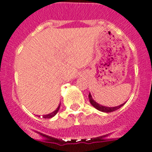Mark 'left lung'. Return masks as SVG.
Instances as JSON below:
<instances>
[{
  "mask_svg": "<svg viewBox=\"0 0 152 152\" xmlns=\"http://www.w3.org/2000/svg\"><path fill=\"white\" fill-rule=\"evenodd\" d=\"M88 98H89V102H90V103L91 104V105L93 106V107H95L96 109H98V111H102V112H106V113H109V112H112V111H116V110L119 109L120 107H122L124 104H125V102H124V103L121 104V105L116 106V107H106V106H103L102 105V104H99L97 103V102H96L93 98H92V96L90 93H89Z\"/></svg>",
  "mask_w": 152,
  "mask_h": 152,
  "instance_id": "1",
  "label": "left lung"
}]
</instances>
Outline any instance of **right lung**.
Listing matches in <instances>:
<instances>
[{
	"label": "right lung",
	"instance_id": "obj_1",
	"mask_svg": "<svg viewBox=\"0 0 152 152\" xmlns=\"http://www.w3.org/2000/svg\"><path fill=\"white\" fill-rule=\"evenodd\" d=\"M60 106H61V104H59V105H58V108H57L55 111H54L53 112H51V113L48 114V115H43V118H53V117L54 116V115H56L57 113H58V111H59V108H60ZM40 117V116H39Z\"/></svg>",
	"mask_w": 152,
	"mask_h": 152
}]
</instances>
